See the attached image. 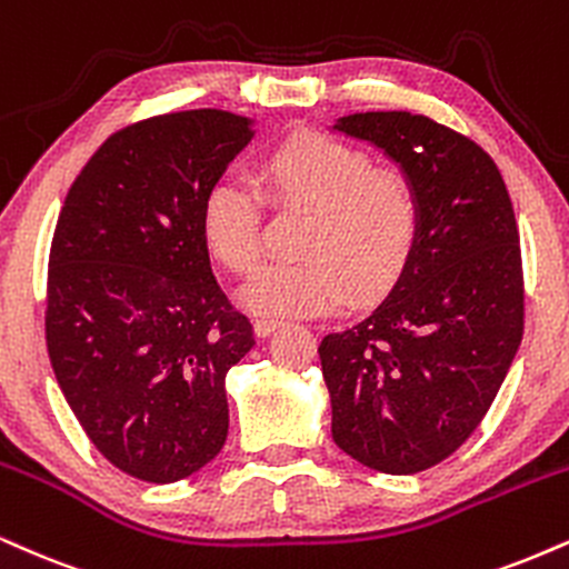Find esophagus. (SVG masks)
Instances as JSON below:
<instances>
[{
	"label": "esophagus",
	"instance_id": "1",
	"mask_svg": "<svg viewBox=\"0 0 569 569\" xmlns=\"http://www.w3.org/2000/svg\"><path fill=\"white\" fill-rule=\"evenodd\" d=\"M283 326V320L280 318H270V315H262V318L254 320V328L259 337H270L272 331H278V328Z\"/></svg>",
	"mask_w": 569,
	"mask_h": 569
}]
</instances>
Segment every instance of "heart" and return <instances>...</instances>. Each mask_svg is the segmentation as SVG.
<instances>
[{"label":"heart","instance_id":"heart-1","mask_svg":"<svg viewBox=\"0 0 569 569\" xmlns=\"http://www.w3.org/2000/svg\"><path fill=\"white\" fill-rule=\"evenodd\" d=\"M259 189L219 180L201 207V236L217 262L251 276L264 251V201L310 214L299 236L302 259L264 267L246 286L243 302L272 315H318L347 291L371 297L392 283L421 236L416 182L373 156L326 134L280 142L259 163Z\"/></svg>","mask_w":569,"mask_h":569}]
</instances>
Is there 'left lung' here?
Segmentation results:
<instances>
[{
    "instance_id": "8db88e82",
    "label": "left lung",
    "mask_w": 569,
    "mask_h": 569,
    "mask_svg": "<svg viewBox=\"0 0 569 569\" xmlns=\"http://www.w3.org/2000/svg\"><path fill=\"white\" fill-rule=\"evenodd\" d=\"M337 129L400 163L423 222L395 289L320 341L331 435L366 467L416 475L480 427L522 341L515 207L496 161L427 116L355 113Z\"/></svg>"
}]
</instances>
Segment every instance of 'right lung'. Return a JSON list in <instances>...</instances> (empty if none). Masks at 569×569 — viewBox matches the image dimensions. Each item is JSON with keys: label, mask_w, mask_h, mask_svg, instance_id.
<instances>
[{"label": "right lung", "mask_w": 569, "mask_h": 569, "mask_svg": "<svg viewBox=\"0 0 569 569\" xmlns=\"http://www.w3.org/2000/svg\"><path fill=\"white\" fill-rule=\"evenodd\" d=\"M249 140V119L214 108L134 121L94 150L54 224V379L100 456L142 482L182 480L228 440L224 376L254 328L211 272L201 207Z\"/></svg>", "instance_id": "add662e5"}]
</instances>
